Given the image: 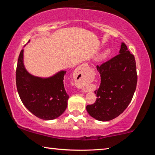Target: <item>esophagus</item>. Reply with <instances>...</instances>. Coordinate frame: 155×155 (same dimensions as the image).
Masks as SVG:
<instances>
[{
    "instance_id": "1",
    "label": "esophagus",
    "mask_w": 155,
    "mask_h": 155,
    "mask_svg": "<svg viewBox=\"0 0 155 155\" xmlns=\"http://www.w3.org/2000/svg\"><path fill=\"white\" fill-rule=\"evenodd\" d=\"M88 70V65L87 64H83L78 66L74 72V75L81 81H85L86 80V72ZM83 92H86V88L84 85L81 86Z\"/></svg>"
}]
</instances>
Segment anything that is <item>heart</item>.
I'll return each mask as SVG.
<instances>
[{"label":"heart","mask_w":155,"mask_h":155,"mask_svg":"<svg viewBox=\"0 0 155 155\" xmlns=\"http://www.w3.org/2000/svg\"><path fill=\"white\" fill-rule=\"evenodd\" d=\"M109 52H110V51H109V50H106V51L104 52L103 55H104V56H107V55H108V54H109Z\"/></svg>","instance_id":"1"}]
</instances>
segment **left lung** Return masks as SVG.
Here are the masks:
<instances>
[{
	"label": "left lung",
	"mask_w": 155,
	"mask_h": 155,
	"mask_svg": "<svg viewBox=\"0 0 155 155\" xmlns=\"http://www.w3.org/2000/svg\"><path fill=\"white\" fill-rule=\"evenodd\" d=\"M101 84L95 103L86 107L88 114L99 121H109L123 113L133 98L137 82L135 57L124 43L119 54L101 65Z\"/></svg>",
	"instance_id": "obj_1"
}]
</instances>
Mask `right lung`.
I'll return each instance as SVG.
<instances>
[{
    "label": "right lung",
    "mask_w": 155,
    "mask_h": 155,
    "mask_svg": "<svg viewBox=\"0 0 155 155\" xmlns=\"http://www.w3.org/2000/svg\"><path fill=\"white\" fill-rule=\"evenodd\" d=\"M65 73L61 70L46 78L30 74L25 66L22 49L18 57L15 78L18 94L26 108L42 120L59 117L66 109L69 98L64 84Z\"/></svg>",
    "instance_id": "1"
}]
</instances>
